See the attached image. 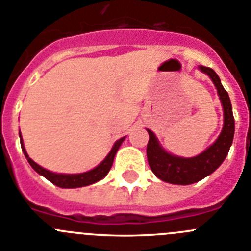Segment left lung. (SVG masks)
I'll return each instance as SVG.
<instances>
[{
	"mask_svg": "<svg viewBox=\"0 0 251 251\" xmlns=\"http://www.w3.org/2000/svg\"><path fill=\"white\" fill-rule=\"evenodd\" d=\"M200 69L210 76L218 90L224 110V126L217 141L208 147L204 152L192 158L177 157L166 152L158 145L157 139L151 130L149 132L147 144V160L152 172L162 181L172 184H192L201 181L208 175L214 172L226 160L234 137V116L231 110V102L226 89L221 83L217 73L209 67L201 65Z\"/></svg>",
	"mask_w": 251,
	"mask_h": 251,
	"instance_id": "8db88e82",
	"label": "left lung"
}]
</instances>
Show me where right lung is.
<instances>
[{
    "label": "right lung",
    "instance_id": "right-lung-1",
    "mask_svg": "<svg viewBox=\"0 0 251 251\" xmlns=\"http://www.w3.org/2000/svg\"><path fill=\"white\" fill-rule=\"evenodd\" d=\"M20 139H21V147H22L23 153H25L27 161L29 162V165L32 166V168H33L36 172H38L39 175L46 177L49 182H51V183L55 184V186L58 187H62V188H78V187H84V186H89V184H93L95 183V182L104 178L105 176L109 173L110 168H111L112 166V162H114L115 154H116L119 147H120V145L123 144L125 137H123V139H120L119 141L115 142L111 151L109 152V154L105 157V160L102 161L98 167L89 171V172L79 173V175H60V173H53L50 172V171H47L46 168L41 167V166L37 165L34 161H32V158H29V156H28L27 152H25V146H23L21 132H20Z\"/></svg>",
    "mask_w": 251,
    "mask_h": 251
}]
</instances>
